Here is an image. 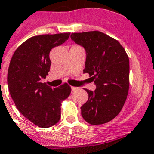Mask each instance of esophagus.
<instances>
[{
  "instance_id": "34e87169",
  "label": "esophagus",
  "mask_w": 154,
  "mask_h": 154,
  "mask_svg": "<svg viewBox=\"0 0 154 154\" xmlns=\"http://www.w3.org/2000/svg\"><path fill=\"white\" fill-rule=\"evenodd\" d=\"M76 89H77V88H75V87H71V91H75Z\"/></svg>"
}]
</instances>
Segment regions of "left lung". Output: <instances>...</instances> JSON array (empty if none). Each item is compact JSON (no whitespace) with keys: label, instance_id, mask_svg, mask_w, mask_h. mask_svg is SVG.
Here are the masks:
<instances>
[{"label":"left lung","instance_id":"8db88e82","mask_svg":"<svg viewBox=\"0 0 154 154\" xmlns=\"http://www.w3.org/2000/svg\"><path fill=\"white\" fill-rule=\"evenodd\" d=\"M71 40L86 51L85 68L96 90L85 89L88 100L81 114L91 125H102L116 116L125 103L129 88V59L117 40L100 31L72 33Z\"/></svg>","mask_w":154,"mask_h":154}]
</instances>
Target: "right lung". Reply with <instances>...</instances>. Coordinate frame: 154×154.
I'll list each match as a JSON object with an SVG mask.
<instances>
[{"mask_svg":"<svg viewBox=\"0 0 154 154\" xmlns=\"http://www.w3.org/2000/svg\"><path fill=\"white\" fill-rule=\"evenodd\" d=\"M69 37L70 33L32 37L17 47L9 63L7 81L12 99L19 112L41 128L59 121L62 101L71 94L66 83L56 88L41 83L50 71L51 49Z\"/></svg>","mask_w":154,"mask_h":154,"instance_id":"add662e5","label":"right lung"}]
</instances>
